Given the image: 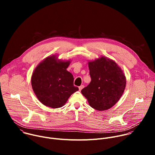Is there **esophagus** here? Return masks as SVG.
<instances>
[{
  "label": "esophagus",
  "instance_id": "1",
  "mask_svg": "<svg viewBox=\"0 0 155 155\" xmlns=\"http://www.w3.org/2000/svg\"><path fill=\"white\" fill-rule=\"evenodd\" d=\"M83 87H84V86H83V85H81L80 86H79V87H78V88H79V90H80V91H81V90L83 89Z\"/></svg>",
  "mask_w": 155,
  "mask_h": 155
}]
</instances>
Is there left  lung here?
<instances>
[{"label":"left lung","mask_w":155,"mask_h":155,"mask_svg":"<svg viewBox=\"0 0 155 155\" xmlns=\"http://www.w3.org/2000/svg\"><path fill=\"white\" fill-rule=\"evenodd\" d=\"M87 64L91 80L81 92L92 108L99 111L110 109L124 91L125 74L115 61L105 56L88 61Z\"/></svg>","instance_id":"8db88e82"}]
</instances>
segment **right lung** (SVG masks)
Returning <instances> with one entry per match:
<instances>
[{
    "mask_svg": "<svg viewBox=\"0 0 155 155\" xmlns=\"http://www.w3.org/2000/svg\"><path fill=\"white\" fill-rule=\"evenodd\" d=\"M71 60L58 59L53 54L43 59L31 76L34 93L44 105L53 108L62 107L69 97L78 90L74 85V77L67 71Z\"/></svg>",
    "mask_w": 155,
    "mask_h": 155,
    "instance_id": "add662e5",
    "label": "right lung"
}]
</instances>
